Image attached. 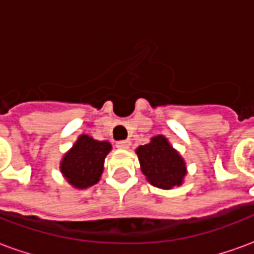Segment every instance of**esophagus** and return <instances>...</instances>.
<instances>
[{
	"mask_svg": "<svg viewBox=\"0 0 254 254\" xmlns=\"http://www.w3.org/2000/svg\"><path fill=\"white\" fill-rule=\"evenodd\" d=\"M116 145H117V148L127 149L129 147H130V141H129V140H121V141H117Z\"/></svg>",
	"mask_w": 254,
	"mask_h": 254,
	"instance_id": "obj_1",
	"label": "esophagus"
}]
</instances>
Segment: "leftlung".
Masks as SVG:
<instances>
[{"label":"left lung","mask_w":254,"mask_h":254,"mask_svg":"<svg viewBox=\"0 0 254 254\" xmlns=\"http://www.w3.org/2000/svg\"><path fill=\"white\" fill-rule=\"evenodd\" d=\"M137 156L141 171L154 187L171 189L181 185L185 171V162L163 136H156L151 143L140 145Z\"/></svg>","instance_id":"obj_1"}]
</instances>
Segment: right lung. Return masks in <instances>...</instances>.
<instances>
[{"instance_id": "right-lung-1", "label": "right lung", "mask_w": 254, "mask_h": 254, "mask_svg": "<svg viewBox=\"0 0 254 254\" xmlns=\"http://www.w3.org/2000/svg\"><path fill=\"white\" fill-rule=\"evenodd\" d=\"M110 149L109 141H98L81 134L61 162V171L67 182L78 189L95 185L102 176L105 158Z\"/></svg>"}]
</instances>
